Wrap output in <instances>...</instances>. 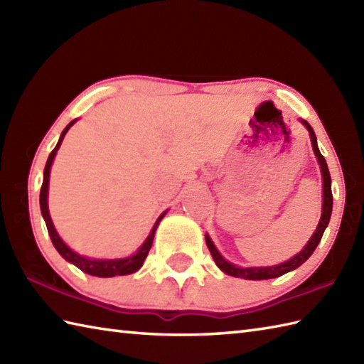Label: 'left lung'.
I'll return each mask as SVG.
<instances>
[{"label":"left lung","instance_id":"1","mask_svg":"<svg viewBox=\"0 0 364 364\" xmlns=\"http://www.w3.org/2000/svg\"><path fill=\"white\" fill-rule=\"evenodd\" d=\"M300 122H301V125L308 129V133H310L313 151L316 154V158H318L321 173H322V214H321V220L318 223V227H316V231L310 237V241L306 242L304 249H301L297 255H294L291 259L280 262V264H275V266H262V267H241L237 264H233V262L227 261L218 250V247H215L214 242L211 241L210 235H205L206 245L213 255L214 262L218 264V267L222 270V272H225L227 275L244 278V280H269V278L282 277V275L288 274V272H291V270L297 269L304 264V262L311 257L313 252L316 250V247H318V244L321 242L323 231H326L328 222H330L331 208H333V196H331V178H330L326 158H323L319 151L318 139H316V134H314L311 125L306 120L300 119Z\"/></svg>","mask_w":364,"mask_h":364}]
</instances>
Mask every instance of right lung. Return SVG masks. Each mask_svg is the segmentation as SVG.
Here are the masks:
<instances>
[{
    "instance_id": "add662e5",
    "label": "right lung",
    "mask_w": 364,
    "mask_h": 364,
    "mask_svg": "<svg viewBox=\"0 0 364 364\" xmlns=\"http://www.w3.org/2000/svg\"><path fill=\"white\" fill-rule=\"evenodd\" d=\"M76 120H78V119H75L73 122L68 123V125L64 128L63 134H60L56 146H54V150L50 153L48 161H46V166H45V170H43V183H42V189H41V211H42V218H43V220L46 223V230H48V235L51 237V242L54 245V249L59 252L60 257H63L65 261L72 262L73 266L81 269L82 272H86L89 275H94V277H103V278L134 274V272H137L139 269L142 267L144 261L146 258V255H149V252L151 249L154 231H156L159 222L162 220V218H164L167 211L162 213L159 218L156 219V222H154V225H153V228L150 231V235L146 236L144 244L139 247V249L136 250V253L129 255V257H125V258H114V259H95V258H89V257H84V255L76 253L75 250H72L70 247H68L63 241V237L58 235L56 228H54V225H53L51 215H50V211H48V184H50L51 166H53L54 156H56V153L59 150L60 144H63V141H64V136L67 134V131L70 129V127L73 125Z\"/></svg>"
}]
</instances>
